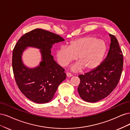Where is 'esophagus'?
I'll return each instance as SVG.
<instances>
[{"label":"esophagus","mask_w":130,"mask_h":130,"mask_svg":"<svg viewBox=\"0 0 130 130\" xmlns=\"http://www.w3.org/2000/svg\"><path fill=\"white\" fill-rule=\"evenodd\" d=\"M66 76L68 77H71L72 76V74L70 72H67L66 73Z\"/></svg>","instance_id":"1"}]
</instances>
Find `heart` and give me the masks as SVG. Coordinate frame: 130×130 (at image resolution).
I'll use <instances>...</instances> for the list:
<instances>
[{"instance_id":"1","label":"heart","mask_w":130,"mask_h":130,"mask_svg":"<svg viewBox=\"0 0 130 130\" xmlns=\"http://www.w3.org/2000/svg\"><path fill=\"white\" fill-rule=\"evenodd\" d=\"M106 51L104 40L86 36L71 41L68 47L61 46L56 51V56L58 63L62 67L68 66L76 58L78 62L71 67V70L77 71L84 68L90 71L100 65Z\"/></svg>"}]
</instances>
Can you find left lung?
<instances>
[{"instance_id":"obj_1","label":"left lung","mask_w":130,"mask_h":130,"mask_svg":"<svg viewBox=\"0 0 130 130\" xmlns=\"http://www.w3.org/2000/svg\"><path fill=\"white\" fill-rule=\"evenodd\" d=\"M111 38L110 49L105 59L95 69L79 75L78 92L87 102L95 103L109 95L119 81L123 67V55L116 37Z\"/></svg>"}]
</instances>
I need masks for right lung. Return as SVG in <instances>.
<instances>
[{
  "mask_svg": "<svg viewBox=\"0 0 130 130\" xmlns=\"http://www.w3.org/2000/svg\"><path fill=\"white\" fill-rule=\"evenodd\" d=\"M64 40L55 33L36 28L25 33L15 44L12 54L14 78L20 91L31 101L38 104L50 102L58 86L66 79L65 70L51 54L52 45ZM27 47L41 50L42 61L36 68H27L22 61V52Z\"/></svg>",
  "mask_w": 130,
  "mask_h": 130,
  "instance_id": "add662e5",
  "label": "right lung"
}]
</instances>
